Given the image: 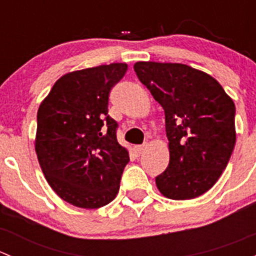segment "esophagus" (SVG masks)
<instances>
[{
  "label": "esophagus",
  "mask_w": 256,
  "mask_h": 256,
  "mask_svg": "<svg viewBox=\"0 0 256 256\" xmlns=\"http://www.w3.org/2000/svg\"><path fill=\"white\" fill-rule=\"evenodd\" d=\"M144 148H146V146H144V144H138V146H135V152L138 154H142V152L144 151Z\"/></svg>",
  "instance_id": "obj_1"
}]
</instances>
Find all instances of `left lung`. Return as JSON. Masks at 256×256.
<instances>
[{
    "instance_id": "obj_1",
    "label": "left lung",
    "mask_w": 256,
    "mask_h": 256,
    "mask_svg": "<svg viewBox=\"0 0 256 256\" xmlns=\"http://www.w3.org/2000/svg\"><path fill=\"white\" fill-rule=\"evenodd\" d=\"M140 82L164 108L170 164L156 177L170 200L200 197L226 170L236 144V105L207 73L186 64L138 62Z\"/></svg>"
}]
</instances>
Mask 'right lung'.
Wrapping results in <instances>:
<instances>
[{
	"label": "right lung",
	"instance_id": "1",
	"mask_svg": "<svg viewBox=\"0 0 256 256\" xmlns=\"http://www.w3.org/2000/svg\"><path fill=\"white\" fill-rule=\"evenodd\" d=\"M128 64L112 63L66 74L56 82L37 114L36 152L46 180L66 202L104 207L116 197L130 161L108 114L109 94Z\"/></svg>",
	"mask_w": 256,
	"mask_h": 256
}]
</instances>
